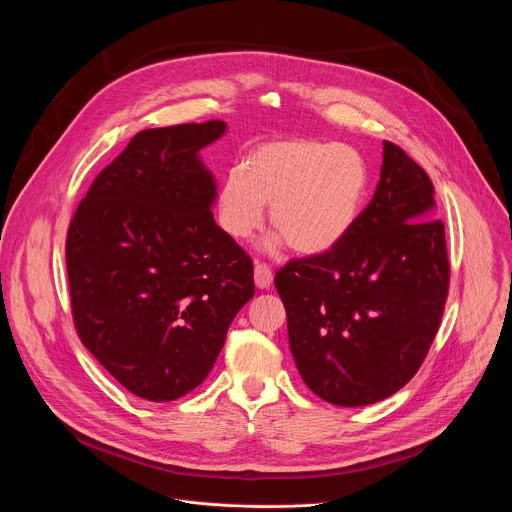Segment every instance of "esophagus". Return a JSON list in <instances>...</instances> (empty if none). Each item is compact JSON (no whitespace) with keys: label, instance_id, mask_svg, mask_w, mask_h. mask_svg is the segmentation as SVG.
<instances>
[{"label":"esophagus","instance_id":"1","mask_svg":"<svg viewBox=\"0 0 512 512\" xmlns=\"http://www.w3.org/2000/svg\"><path fill=\"white\" fill-rule=\"evenodd\" d=\"M255 285L259 289H269L273 283V273L265 263H255Z\"/></svg>","mask_w":512,"mask_h":512}]
</instances>
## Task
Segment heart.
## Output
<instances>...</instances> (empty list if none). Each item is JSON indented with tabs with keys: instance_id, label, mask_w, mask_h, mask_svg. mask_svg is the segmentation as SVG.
Returning a JSON list of instances; mask_svg holds the SVG:
<instances>
[{
	"instance_id": "1",
	"label": "heart",
	"mask_w": 512,
	"mask_h": 512,
	"mask_svg": "<svg viewBox=\"0 0 512 512\" xmlns=\"http://www.w3.org/2000/svg\"><path fill=\"white\" fill-rule=\"evenodd\" d=\"M369 190L364 158L344 143L277 139L253 148L218 190V218L237 241L249 239L271 204L273 235L265 249L289 247L316 257L336 249L354 229Z\"/></svg>"
}]
</instances>
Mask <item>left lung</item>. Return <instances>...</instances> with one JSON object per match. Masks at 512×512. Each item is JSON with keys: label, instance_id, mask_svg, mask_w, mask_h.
<instances>
[{"label": "left lung", "instance_id": "left-lung-1", "mask_svg": "<svg viewBox=\"0 0 512 512\" xmlns=\"http://www.w3.org/2000/svg\"><path fill=\"white\" fill-rule=\"evenodd\" d=\"M448 283L433 184L399 145L383 141L381 180L350 235L275 275L304 383L338 407L397 393L440 328Z\"/></svg>", "mask_w": 512, "mask_h": 512}]
</instances>
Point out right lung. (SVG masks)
Listing matches in <instances>:
<instances>
[{
	"label": "right lung",
	"instance_id": "1",
	"mask_svg": "<svg viewBox=\"0 0 512 512\" xmlns=\"http://www.w3.org/2000/svg\"><path fill=\"white\" fill-rule=\"evenodd\" d=\"M225 131V121L139 131L68 227L77 332L141 399L196 389L255 294L249 255L214 223L216 180L200 158Z\"/></svg>",
	"mask_w": 512,
	"mask_h": 512
}]
</instances>
